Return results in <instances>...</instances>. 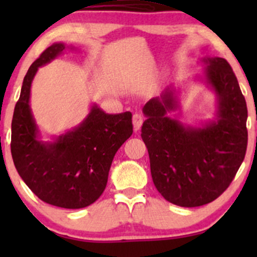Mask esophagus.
Instances as JSON below:
<instances>
[{"label":"esophagus","instance_id":"esophagus-1","mask_svg":"<svg viewBox=\"0 0 257 257\" xmlns=\"http://www.w3.org/2000/svg\"><path fill=\"white\" fill-rule=\"evenodd\" d=\"M144 122V117L140 113H134L133 114V126H134V131L138 132L141 128Z\"/></svg>","mask_w":257,"mask_h":257}]
</instances>
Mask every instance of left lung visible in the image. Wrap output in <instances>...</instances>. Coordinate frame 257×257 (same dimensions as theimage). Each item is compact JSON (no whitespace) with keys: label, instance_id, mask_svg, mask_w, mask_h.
I'll use <instances>...</instances> for the list:
<instances>
[{"label":"left lung","instance_id":"left-lung-1","mask_svg":"<svg viewBox=\"0 0 257 257\" xmlns=\"http://www.w3.org/2000/svg\"><path fill=\"white\" fill-rule=\"evenodd\" d=\"M194 81L215 94L214 118L198 125L170 117L181 107L180 88L170 84L144 106L141 138L150 156L153 184L164 199L185 208L213 202L225 192L245 157L246 102L225 59H200Z\"/></svg>","mask_w":257,"mask_h":257}]
</instances>
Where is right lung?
I'll list each match as a JSON object with an SVG mask.
<instances>
[{
    "mask_svg": "<svg viewBox=\"0 0 257 257\" xmlns=\"http://www.w3.org/2000/svg\"><path fill=\"white\" fill-rule=\"evenodd\" d=\"M66 49L76 48L53 43L26 73L12 119L11 152L18 174L38 198L59 208L79 209L104 192L114 155L131 138L133 124L129 111L106 113L94 102L78 125L42 140L30 105L32 81L41 66Z\"/></svg>",
    "mask_w": 257,
    "mask_h": 257,
    "instance_id": "right-lung-1",
    "label": "right lung"
}]
</instances>
